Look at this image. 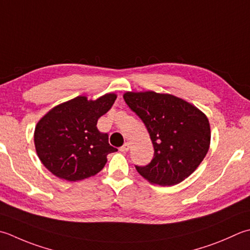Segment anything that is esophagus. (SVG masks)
<instances>
[{
    "label": "esophagus",
    "mask_w": 250,
    "mask_h": 250,
    "mask_svg": "<svg viewBox=\"0 0 250 250\" xmlns=\"http://www.w3.org/2000/svg\"><path fill=\"white\" fill-rule=\"evenodd\" d=\"M130 149V143L129 142H126V143H125L124 146H121L120 147V151H122V153H126Z\"/></svg>",
    "instance_id": "1"
}]
</instances>
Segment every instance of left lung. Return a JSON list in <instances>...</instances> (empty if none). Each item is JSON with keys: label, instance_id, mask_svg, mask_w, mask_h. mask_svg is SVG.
<instances>
[{"label": "left lung", "instance_id": "obj_1", "mask_svg": "<svg viewBox=\"0 0 250 250\" xmlns=\"http://www.w3.org/2000/svg\"><path fill=\"white\" fill-rule=\"evenodd\" d=\"M124 100L138 115L154 145V158L138 172L151 184L172 187L188 178L210 147L207 116L183 99L154 91L125 92Z\"/></svg>", "mask_w": 250, "mask_h": 250}]
</instances>
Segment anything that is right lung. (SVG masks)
Instances as JSON below:
<instances>
[{
    "label": "right lung",
    "mask_w": 250,
    "mask_h": 250,
    "mask_svg": "<svg viewBox=\"0 0 250 250\" xmlns=\"http://www.w3.org/2000/svg\"><path fill=\"white\" fill-rule=\"evenodd\" d=\"M117 99L106 93L96 100L77 96L61 103L38 121L34 146L39 159L55 177L76 182L93 177L105 167L107 155L117 151L97 121Z\"/></svg>",
    "instance_id": "1"
}]
</instances>
